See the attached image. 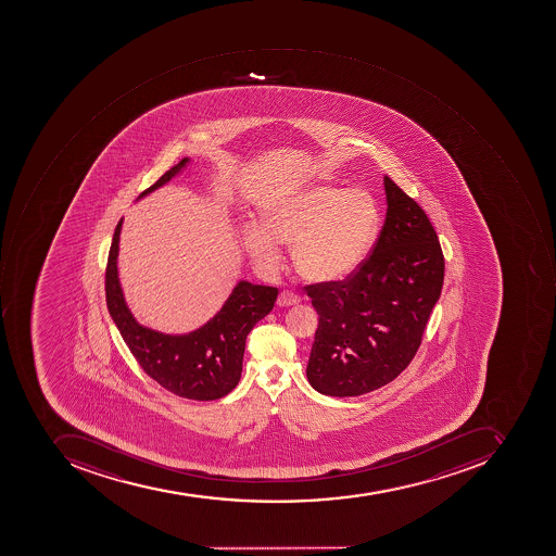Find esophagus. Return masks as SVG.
Wrapping results in <instances>:
<instances>
[{"mask_svg":"<svg viewBox=\"0 0 556 556\" xmlns=\"http://www.w3.org/2000/svg\"><path fill=\"white\" fill-rule=\"evenodd\" d=\"M299 303H301V298H299L298 294H294V292L282 291L280 292L279 298H277V304L282 307L294 306V304Z\"/></svg>","mask_w":556,"mask_h":556,"instance_id":"obj_1","label":"esophagus"}]
</instances>
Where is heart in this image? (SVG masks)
Listing matches in <instances>:
<instances>
[{
    "instance_id": "1",
    "label": "heart",
    "mask_w": 556,
    "mask_h": 556,
    "mask_svg": "<svg viewBox=\"0 0 556 556\" xmlns=\"http://www.w3.org/2000/svg\"><path fill=\"white\" fill-rule=\"evenodd\" d=\"M379 233V211L364 191L311 186L283 195L265 211L264 225L247 226L250 257L265 273L282 265V243L292 245L299 276L309 282L346 279L358 270Z\"/></svg>"
}]
</instances>
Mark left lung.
<instances>
[{
    "label": "left lung",
    "mask_w": 556,
    "mask_h": 556,
    "mask_svg": "<svg viewBox=\"0 0 556 556\" xmlns=\"http://www.w3.org/2000/svg\"><path fill=\"white\" fill-rule=\"evenodd\" d=\"M387 215L370 257L345 280L306 286L318 311L306 376L316 391H376L410 364L443 288L444 258L425 211L383 177Z\"/></svg>",
    "instance_id": "1"
}]
</instances>
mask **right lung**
Returning a JSON list of instances; mask_svg holds the SVG:
<instances>
[{
    "instance_id": "right-lung-1",
    "label": "right lung",
    "mask_w": 556,
    "mask_h": 556,
    "mask_svg": "<svg viewBox=\"0 0 556 556\" xmlns=\"http://www.w3.org/2000/svg\"><path fill=\"white\" fill-rule=\"evenodd\" d=\"M191 159H182L155 185L138 195L150 194L182 173ZM123 218L113 233L108 255L106 304L119 334L147 376L164 389L192 401H215L233 391L242 377L247 334L273 311L277 288L240 280L222 309L198 330L167 334L140 325L128 309L118 279V243Z\"/></svg>"
}]
</instances>
